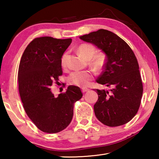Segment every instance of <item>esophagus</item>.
<instances>
[{
  "label": "esophagus",
  "instance_id": "34e87169",
  "mask_svg": "<svg viewBox=\"0 0 159 159\" xmlns=\"http://www.w3.org/2000/svg\"><path fill=\"white\" fill-rule=\"evenodd\" d=\"M88 90H89V89H88V88H82V92L83 93H85Z\"/></svg>",
  "mask_w": 159,
  "mask_h": 159
}]
</instances>
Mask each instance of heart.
I'll use <instances>...</instances> for the list:
<instances>
[{
    "label": "heart",
    "mask_w": 159,
    "mask_h": 159,
    "mask_svg": "<svg viewBox=\"0 0 159 159\" xmlns=\"http://www.w3.org/2000/svg\"><path fill=\"white\" fill-rule=\"evenodd\" d=\"M78 51L86 60H90V65L96 69H100L104 65L106 60L105 55L102 52L96 53V49L90 43H83L78 48ZM67 53H64L61 59L62 66H66ZM93 78V72L90 71H75L70 74L69 83L78 86H86Z\"/></svg>",
    "instance_id": "b5f03b06"
}]
</instances>
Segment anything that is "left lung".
<instances>
[{
  "label": "left lung",
  "mask_w": 159,
  "mask_h": 159,
  "mask_svg": "<svg viewBox=\"0 0 159 159\" xmlns=\"http://www.w3.org/2000/svg\"><path fill=\"white\" fill-rule=\"evenodd\" d=\"M80 39L95 45L106 54L104 71L96 81L114 87L110 91L95 89L98 95L94 105L97 118L110 127L125 124L138 113L143 93L139 64L133 51L122 39L105 29Z\"/></svg>",
  "instance_id": "obj_1"
}]
</instances>
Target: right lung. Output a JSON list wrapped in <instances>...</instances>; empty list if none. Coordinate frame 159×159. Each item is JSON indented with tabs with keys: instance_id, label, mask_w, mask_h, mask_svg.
Here are the masks:
<instances>
[{
	"instance_id": "add662e5",
	"label": "right lung",
	"mask_w": 159,
	"mask_h": 159,
	"mask_svg": "<svg viewBox=\"0 0 159 159\" xmlns=\"http://www.w3.org/2000/svg\"><path fill=\"white\" fill-rule=\"evenodd\" d=\"M71 41L36 38L21 56L18 70L20 98L29 118L44 133H57L65 129L73 118L74 103L83 96L75 85H69L57 98L50 90L62 75L61 59Z\"/></svg>"
}]
</instances>
